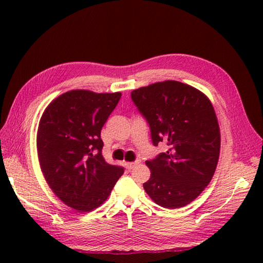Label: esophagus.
Segmentation results:
<instances>
[{"instance_id": "obj_1", "label": "esophagus", "mask_w": 263, "mask_h": 263, "mask_svg": "<svg viewBox=\"0 0 263 263\" xmlns=\"http://www.w3.org/2000/svg\"><path fill=\"white\" fill-rule=\"evenodd\" d=\"M139 163V161H135V162H125V167L127 168V169H133L135 168L137 164Z\"/></svg>"}]
</instances>
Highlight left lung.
<instances>
[{
    "instance_id": "obj_1",
    "label": "left lung",
    "mask_w": 263,
    "mask_h": 263,
    "mask_svg": "<svg viewBox=\"0 0 263 263\" xmlns=\"http://www.w3.org/2000/svg\"><path fill=\"white\" fill-rule=\"evenodd\" d=\"M147 121L154 146L168 151L146 161L151 177L144 189L166 209L185 206L210 183L220 153V131L210 100L198 89L167 80L131 92Z\"/></svg>"
}]
</instances>
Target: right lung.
<instances>
[{
  "mask_svg": "<svg viewBox=\"0 0 263 263\" xmlns=\"http://www.w3.org/2000/svg\"><path fill=\"white\" fill-rule=\"evenodd\" d=\"M122 92L77 89L58 96L44 111L37 132L39 163L60 201L79 212L103 203L123 175L105 162L101 130Z\"/></svg>",
  "mask_w": 263,
  "mask_h": 263,
  "instance_id": "right-lung-1",
  "label": "right lung"
}]
</instances>
